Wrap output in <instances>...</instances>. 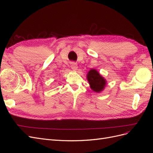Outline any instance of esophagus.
<instances>
[{"label": "esophagus", "mask_w": 153, "mask_h": 153, "mask_svg": "<svg viewBox=\"0 0 153 153\" xmlns=\"http://www.w3.org/2000/svg\"><path fill=\"white\" fill-rule=\"evenodd\" d=\"M71 69H73V70L74 71H76L77 69H78V66L76 63L75 62H71Z\"/></svg>", "instance_id": "esophagus-1"}]
</instances>
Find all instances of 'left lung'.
Masks as SVG:
<instances>
[{
  "label": "left lung",
  "mask_w": 153,
  "mask_h": 153,
  "mask_svg": "<svg viewBox=\"0 0 153 153\" xmlns=\"http://www.w3.org/2000/svg\"><path fill=\"white\" fill-rule=\"evenodd\" d=\"M87 79L90 85L91 89L97 93L104 90L106 80L95 69H91L87 74Z\"/></svg>",
  "instance_id": "left-lung-1"
}]
</instances>
